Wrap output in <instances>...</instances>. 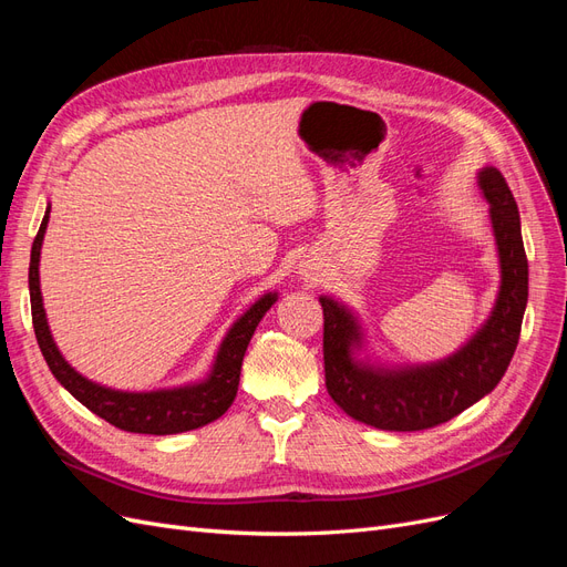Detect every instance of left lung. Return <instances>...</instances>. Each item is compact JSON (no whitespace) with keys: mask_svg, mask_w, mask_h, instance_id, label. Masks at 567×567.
<instances>
[{"mask_svg":"<svg viewBox=\"0 0 567 567\" xmlns=\"http://www.w3.org/2000/svg\"><path fill=\"white\" fill-rule=\"evenodd\" d=\"M477 184L489 203L502 286L483 329L452 357L406 369L373 367L357 354L364 338L357 317L346 305L319 298L326 390L354 421L381 431H425L483 400L506 373L518 348L527 305V255L518 205L504 175L496 167H485Z\"/></svg>","mask_w":567,"mask_h":567,"instance_id":"8db88e82","label":"left lung"}]
</instances>
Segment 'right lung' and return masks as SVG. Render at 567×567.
Instances as JSON below:
<instances>
[{
	"instance_id": "obj_1",
	"label": "right lung",
	"mask_w": 567,
	"mask_h": 567,
	"mask_svg": "<svg viewBox=\"0 0 567 567\" xmlns=\"http://www.w3.org/2000/svg\"><path fill=\"white\" fill-rule=\"evenodd\" d=\"M49 210L51 205L44 213L40 231L35 236V244H32L28 286H30V310H32V326H35V338L51 373H54V379L71 392L78 402H82L90 411H94L96 416H101L111 425L127 433L175 435V433L194 431V427H200L225 414L236 398L248 342L257 329V323H260V319L267 315L269 307L277 302V293L262 296L241 319H236L225 340H221L210 375L200 383L173 388V390H153V392H123V390H111L99 383H92L68 364L63 354L59 352L54 338H51L47 315L42 307L40 250L44 241Z\"/></svg>"
}]
</instances>
